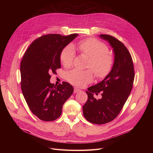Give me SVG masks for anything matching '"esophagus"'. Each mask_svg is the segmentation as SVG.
Listing matches in <instances>:
<instances>
[{"mask_svg":"<svg viewBox=\"0 0 153 153\" xmlns=\"http://www.w3.org/2000/svg\"><path fill=\"white\" fill-rule=\"evenodd\" d=\"M81 90L77 88H74V93H79V92H80Z\"/></svg>","mask_w":153,"mask_h":153,"instance_id":"34e87169","label":"esophagus"}]
</instances>
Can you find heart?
<instances>
[{"label": "heart", "instance_id": "b5f03b06", "mask_svg": "<svg viewBox=\"0 0 153 153\" xmlns=\"http://www.w3.org/2000/svg\"><path fill=\"white\" fill-rule=\"evenodd\" d=\"M81 52L88 56L90 60L87 67L91 68L99 78L106 77L112 70L114 59L109 53L108 47L103 42L94 39L88 38L79 43ZM76 53L73 45L65 47L60 54V60L65 67L69 68L73 65ZM70 83L78 86H83L92 82L93 76L90 70L80 71L73 70L67 74Z\"/></svg>", "mask_w": 153, "mask_h": 153}]
</instances>
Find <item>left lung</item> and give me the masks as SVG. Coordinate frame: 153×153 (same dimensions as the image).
Here are the masks:
<instances>
[{
	"label": "left lung",
	"instance_id": "1",
	"mask_svg": "<svg viewBox=\"0 0 153 153\" xmlns=\"http://www.w3.org/2000/svg\"><path fill=\"white\" fill-rule=\"evenodd\" d=\"M99 37L113 48L114 63L105 79L86 91L88 100L83 106V114L88 122L102 125L114 120L122 110L133 88L134 69L131 56L120 41L107 34H100ZM100 92L102 98L97 100L94 93Z\"/></svg>",
	"mask_w": 153,
	"mask_h": 153
}]
</instances>
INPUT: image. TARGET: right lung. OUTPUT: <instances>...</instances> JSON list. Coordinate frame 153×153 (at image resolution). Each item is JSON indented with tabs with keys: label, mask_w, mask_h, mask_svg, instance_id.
I'll list each match as a JSON object with an SVG mask.
<instances>
[{
	"label": "right lung",
	"mask_w": 153,
	"mask_h": 153,
	"mask_svg": "<svg viewBox=\"0 0 153 153\" xmlns=\"http://www.w3.org/2000/svg\"><path fill=\"white\" fill-rule=\"evenodd\" d=\"M77 36H42L32 42L21 61L22 91L31 112L42 120L59 118L63 104L73 93L69 83L63 82L54 86L50 80V74H56V70L61 67L62 50Z\"/></svg>",
	"instance_id": "1"
}]
</instances>
